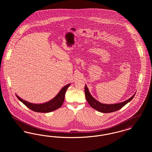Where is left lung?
<instances>
[{
	"instance_id": "obj_1",
	"label": "left lung",
	"mask_w": 152,
	"mask_h": 152,
	"mask_svg": "<svg viewBox=\"0 0 152 152\" xmlns=\"http://www.w3.org/2000/svg\"><path fill=\"white\" fill-rule=\"evenodd\" d=\"M85 94H86V97L87 101L91 107H92L93 108L96 109L99 112H100L102 113H106L113 112L122 108L124 105H125L128 102L131 101L134 96V94L128 100L120 103L114 104H102L99 101L94 99V98L91 96V94H90L87 86H85Z\"/></svg>"
}]
</instances>
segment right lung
Masks as SVG:
<instances>
[{"mask_svg":"<svg viewBox=\"0 0 152 152\" xmlns=\"http://www.w3.org/2000/svg\"><path fill=\"white\" fill-rule=\"evenodd\" d=\"M70 84H71L66 85L60 90L59 93L53 99L43 104H32L23 100L18 95L16 96L20 101L22 102L27 108L30 109L31 110L35 111L36 112L48 113L52 111L55 110L61 107L64 100L65 92L66 91L67 88L70 86Z\"/></svg>","mask_w":152,"mask_h":152,"instance_id":"obj_1","label":"right lung"}]
</instances>
